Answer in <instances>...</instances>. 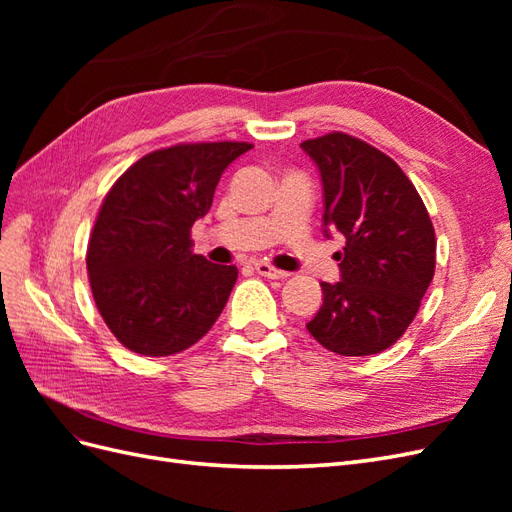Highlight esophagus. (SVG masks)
<instances>
[{
  "instance_id": "34e87169",
  "label": "esophagus",
  "mask_w": 512,
  "mask_h": 512,
  "mask_svg": "<svg viewBox=\"0 0 512 512\" xmlns=\"http://www.w3.org/2000/svg\"><path fill=\"white\" fill-rule=\"evenodd\" d=\"M254 269H256L262 277H269V280H284V277H288L286 271L275 269L273 265H269V262H256Z\"/></svg>"
}]
</instances>
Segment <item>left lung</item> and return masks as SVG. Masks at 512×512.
<instances>
[{
  "label": "left lung",
  "mask_w": 512,
  "mask_h": 512,
  "mask_svg": "<svg viewBox=\"0 0 512 512\" xmlns=\"http://www.w3.org/2000/svg\"><path fill=\"white\" fill-rule=\"evenodd\" d=\"M301 149L322 179L324 235L346 237L342 280L322 282V305L307 322L318 344L344 356L378 354L414 320L436 271V232L412 181L386 153L344 132Z\"/></svg>",
  "instance_id": "1"
}]
</instances>
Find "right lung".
Masks as SVG:
<instances>
[{"label":"right lung","mask_w":512,"mask_h":512,"mask_svg":"<svg viewBox=\"0 0 512 512\" xmlns=\"http://www.w3.org/2000/svg\"><path fill=\"white\" fill-rule=\"evenodd\" d=\"M254 145L194 143L147 153L106 194L87 247L89 284L106 327L132 352L194 346L222 314L237 267L192 254L230 162Z\"/></svg>","instance_id":"add662e5"}]
</instances>
